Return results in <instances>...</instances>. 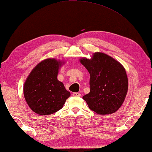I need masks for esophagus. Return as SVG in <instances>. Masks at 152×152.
<instances>
[{
	"label": "esophagus",
	"instance_id": "1",
	"mask_svg": "<svg viewBox=\"0 0 152 152\" xmlns=\"http://www.w3.org/2000/svg\"><path fill=\"white\" fill-rule=\"evenodd\" d=\"M72 95L74 96H81V94H80L79 92H74Z\"/></svg>",
	"mask_w": 152,
	"mask_h": 152
}]
</instances>
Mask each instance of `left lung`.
Wrapping results in <instances>:
<instances>
[{"label":"left lung","mask_w":152,"mask_h":152,"mask_svg":"<svg viewBox=\"0 0 152 152\" xmlns=\"http://www.w3.org/2000/svg\"><path fill=\"white\" fill-rule=\"evenodd\" d=\"M82 65L91 76L90 92L82 97L89 109L99 115H109L119 109L128 90L125 68L103 53H94L91 60L82 58Z\"/></svg>","instance_id":"left-lung-1"}]
</instances>
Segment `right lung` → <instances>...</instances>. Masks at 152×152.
<instances>
[{"label": "right lung", "instance_id": "add662e5", "mask_svg": "<svg viewBox=\"0 0 152 152\" xmlns=\"http://www.w3.org/2000/svg\"><path fill=\"white\" fill-rule=\"evenodd\" d=\"M61 65L56 59H46L33 68L25 82V101L37 114L48 115L58 111L70 96L57 78Z\"/></svg>", "mask_w": 152, "mask_h": 152}]
</instances>
